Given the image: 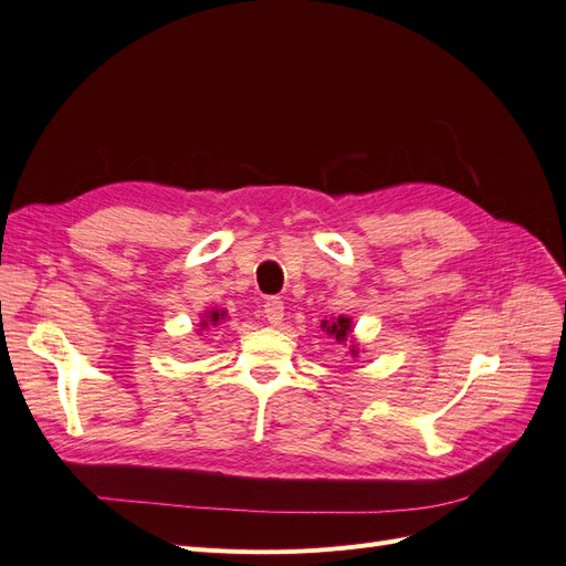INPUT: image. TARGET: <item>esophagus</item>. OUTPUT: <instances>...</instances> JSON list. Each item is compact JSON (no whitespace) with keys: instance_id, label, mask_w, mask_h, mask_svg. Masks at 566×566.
<instances>
[{"instance_id":"esophagus-1","label":"esophagus","mask_w":566,"mask_h":566,"mask_svg":"<svg viewBox=\"0 0 566 566\" xmlns=\"http://www.w3.org/2000/svg\"><path fill=\"white\" fill-rule=\"evenodd\" d=\"M283 310H285V306H283V302L279 297H271V300L264 302V316H266V321L271 325H281Z\"/></svg>"}]
</instances>
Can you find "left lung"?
<instances>
[{"instance_id":"obj_1","label":"left lung","mask_w":566,"mask_h":566,"mask_svg":"<svg viewBox=\"0 0 566 566\" xmlns=\"http://www.w3.org/2000/svg\"><path fill=\"white\" fill-rule=\"evenodd\" d=\"M321 328H323L325 333H328V335H333L337 342H347V339H349V335H352V318H347V316H339V318H335V321H323V323H321ZM349 354H352V356H356V354H358L356 345H352Z\"/></svg>"}]
</instances>
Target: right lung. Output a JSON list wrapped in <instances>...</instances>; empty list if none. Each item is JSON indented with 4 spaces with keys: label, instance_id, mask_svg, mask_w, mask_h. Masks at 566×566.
I'll return each instance as SVG.
<instances>
[{
    "label": "right lung",
    "instance_id": "1",
    "mask_svg": "<svg viewBox=\"0 0 566 566\" xmlns=\"http://www.w3.org/2000/svg\"><path fill=\"white\" fill-rule=\"evenodd\" d=\"M227 316V312L221 310H210L208 314H202V321H200V328H210V325H217L221 318Z\"/></svg>",
    "mask_w": 566,
    "mask_h": 566
}]
</instances>
